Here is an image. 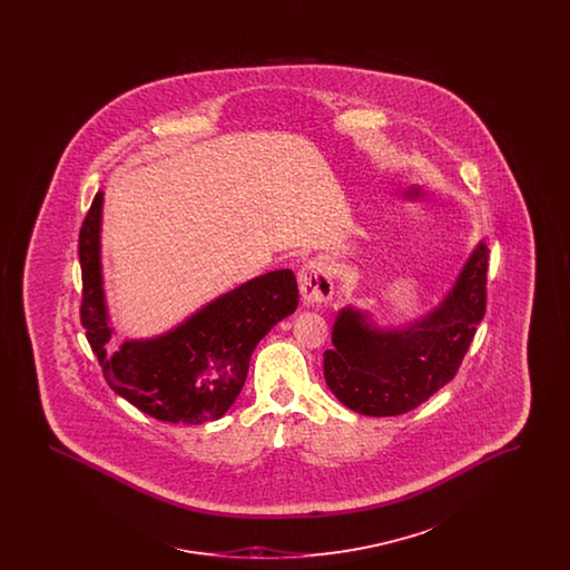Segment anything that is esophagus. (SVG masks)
<instances>
[{
  "label": "esophagus",
  "mask_w": 570,
  "mask_h": 570,
  "mask_svg": "<svg viewBox=\"0 0 570 570\" xmlns=\"http://www.w3.org/2000/svg\"><path fill=\"white\" fill-rule=\"evenodd\" d=\"M298 288L307 303H325L333 297V279L325 261L314 258L301 267Z\"/></svg>",
  "instance_id": "obj_1"
}]
</instances>
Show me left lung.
I'll return each mask as SVG.
<instances>
[{
    "label": "left lung",
    "instance_id": "obj_1",
    "mask_svg": "<svg viewBox=\"0 0 570 570\" xmlns=\"http://www.w3.org/2000/svg\"><path fill=\"white\" fill-rule=\"evenodd\" d=\"M488 265V245L479 244L442 305L406 328L372 331L363 314L344 309L325 351L333 395L358 414L397 416L455 379L485 316Z\"/></svg>",
    "mask_w": 570,
    "mask_h": 570
}]
</instances>
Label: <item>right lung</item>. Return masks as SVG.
Instances as JSON below:
<instances>
[{
  "label": "right lung",
  "mask_w": 570,
  "mask_h": 570,
  "mask_svg": "<svg viewBox=\"0 0 570 570\" xmlns=\"http://www.w3.org/2000/svg\"><path fill=\"white\" fill-rule=\"evenodd\" d=\"M100 214L102 191L94 196L79 233L81 323L110 389L158 421L186 425L216 421L242 393L256 344L297 309L295 273L279 269L254 277L163 337L126 342L110 354L100 275Z\"/></svg>",
  "instance_id": "right-lung-1"
}]
</instances>
